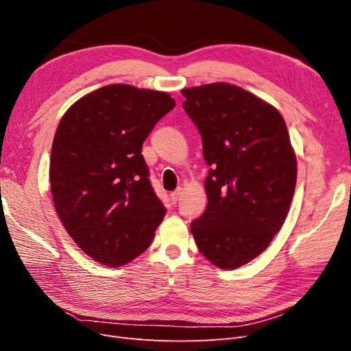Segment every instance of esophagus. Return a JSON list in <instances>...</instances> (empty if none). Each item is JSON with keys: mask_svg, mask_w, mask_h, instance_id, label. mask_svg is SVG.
<instances>
[{"mask_svg": "<svg viewBox=\"0 0 351 351\" xmlns=\"http://www.w3.org/2000/svg\"><path fill=\"white\" fill-rule=\"evenodd\" d=\"M180 195H182V192H180V189L176 190V192H173L171 195H169V197H171V202L173 204H177L178 199H180Z\"/></svg>", "mask_w": 351, "mask_h": 351, "instance_id": "esophagus-1", "label": "esophagus"}]
</instances>
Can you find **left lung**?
Masks as SVG:
<instances>
[{
  "label": "left lung",
  "instance_id": "left-lung-1",
  "mask_svg": "<svg viewBox=\"0 0 351 351\" xmlns=\"http://www.w3.org/2000/svg\"><path fill=\"white\" fill-rule=\"evenodd\" d=\"M209 165L208 206L190 224L204 256L243 267L269 246L293 200L297 164L281 114L228 83L182 90Z\"/></svg>",
  "mask_w": 351,
  "mask_h": 351
}]
</instances>
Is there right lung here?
<instances>
[{
  "label": "right lung",
  "instance_id": "obj_1",
  "mask_svg": "<svg viewBox=\"0 0 351 351\" xmlns=\"http://www.w3.org/2000/svg\"><path fill=\"white\" fill-rule=\"evenodd\" d=\"M174 107L165 92L110 84L61 119L51 151L52 199L70 237L93 261L120 267L152 243L167 209L142 145Z\"/></svg>",
  "mask_w": 351,
  "mask_h": 351
}]
</instances>
